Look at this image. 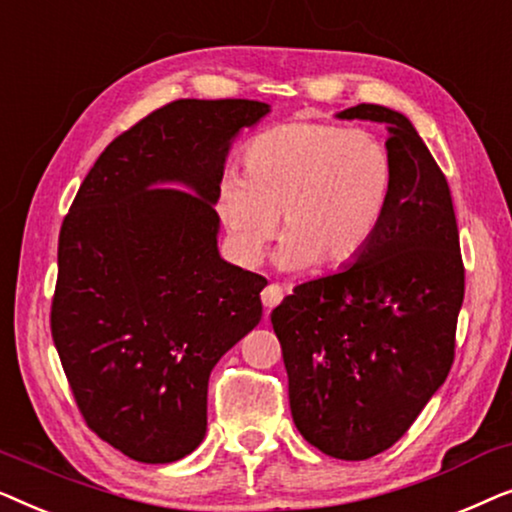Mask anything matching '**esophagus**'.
I'll list each match as a JSON object with an SVG mask.
<instances>
[{
	"label": "esophagus",
	"instance_id": "esophagus-1",
	"mask_svg": "<svg viewBox=\"0 0 512 512\" xmlns=\"http://www.w3.org/2000/svg\"><path fill=\"white\" fill-rule=\"evenodd\" d=\"M282 298H284V289H282V286H277V284H268L261 291V300H263L265 310H272V307H277L279 303H282Z\"/></svg>",
	"mask_w": 512,
	"mask_h": 512
}]
</instances>
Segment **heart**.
<instances>
[{"instance_id": "b5f03b06", "label": "heart", "mask_w": 512, "mask_h": 512, "mask_svg": "<svg viewBox=\"0 0 512 512\" xmlns=\"http://www.w3.org/2000/svg\"><path fill=\"white\" fill-rule=\"evenodd\" d=\"M244 174L228 172L216 188V214L233 256L256 265L277 235L275 261L298 272L321 263L340 268L359 258L387 214L394 160L368 130L293 121L254 137Z\"/></svg>"}]
</instances>
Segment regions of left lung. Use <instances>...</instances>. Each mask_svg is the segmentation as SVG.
<instances>
[{
	"instance_id": "obj_1",
	"label": "left lung",
	"mask_w": 512,
	"mask_h": 512,
	"mask_svg": "<svg viewBox=\"0 0 512 512\" xmlns=\"http://www.w3.org/2000/svg\"><path fill=\"white\" fill-rule=\"evenodd\" d=\"M335 118L387 125L394 188L354 263L293 289L275 310L293 424L333 459L389 450L443 387L464 303L445 174L401 111L356 104Z\"/></svg>"
}]
</instances>
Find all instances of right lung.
I'll return each instance as SVG.
<instances>
[{"label": "right lung", "mask_w": 512, "mask_h": 512, "mask_svg": "<svg viewBox=\"0 0 512 512\" xmlns=\"http://www.w3.org/2000/svg\"><path fill=\"white\" fill-rule=\"evenodd\" d=\"M272 111L177 100L116 137L65 216L51 331L90 429L142 464L207 433V384L263 317L265 279L219 254L230 146Z\"/></svg>", "instance_id": "right-lung-1"}]
</instances>
